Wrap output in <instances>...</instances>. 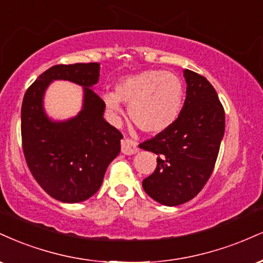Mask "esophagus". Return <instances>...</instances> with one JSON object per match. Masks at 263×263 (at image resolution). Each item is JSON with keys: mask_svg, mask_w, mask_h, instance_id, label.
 <instances>
[{"mask_svg": "<svg viewBox=\"0 0 263 263\" xmlns=\"http://www.w3.org/2000/svg\"><path fill=\"white\" fill-rule=\"evenodd\" d=\"M121 152L123 154H127V156L135 154L137 152V143L135 141L129 140V138H123L121 141Z\"/></svg>", "mask_w": 263, "mask_h": 263, "instance_id": "34e87169", "label": "esophagus"}]
</instances>
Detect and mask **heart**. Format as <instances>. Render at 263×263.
<instances>
[{
  "label": "heart",
  "mask_w": 263,
  "mask_h": 263,
  "mask_svg": "<svg viewBox=\"0 0 263 263\" xmlns=\"http://www.w3.org/2000/svg\"><path fill=\"white\" fill-rule=\"evenodd\" d=\"M103 99L114 118L121 112V100L129 104V119L141 131L159 134L179 118L183 103V85L172 72L145 69L122 78L115 93L107 91Z\"/></svg>",
  "instance_id": "heart-1"
}]
</instances>
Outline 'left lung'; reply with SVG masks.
<instances>
[{
	"label": "left lung",
	"mask_w": 263,
	"mask_h": 263,
	"mask_svg": "<svg viewBox=\"0 0 263 263\" xmlns=\"http://www.w3.org/2000/svg\"><path fill=\"white\" fill-rule=\"evenodd\" d=\"M186 99L179 118L165 131L142 142L157 154V167L142 186L153 200L179 205L195 197L211 178L226 127L224 107L207 78L183 71Z\"/></svg>",
	"instance_id": "8db88e82"
}]
</instances>
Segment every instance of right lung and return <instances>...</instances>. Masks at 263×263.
Segmentation results:
<instances>
[{
	"instance_id": "right-lung-1",
	"label": "right lung",
	"mask_w": 263,
	"mask_h": 263,
	"mask_svg": "<svg viewBox=\"0 0 263 263\" xmlns=\"http://www.w3.org/2000/svg\"><path fill=\"white\" fill-rule=\"evenodd\" d=\"M99 69L97 62L52 66L28 88L22 104V145L28 167L47 195L66 203L96 194L121 149V132L104 120L105 103L90 89L99 81ZM56 79L85 89L84 109L67 122H51L43 112V93Z\"/></svg>"
}]
</instances>
